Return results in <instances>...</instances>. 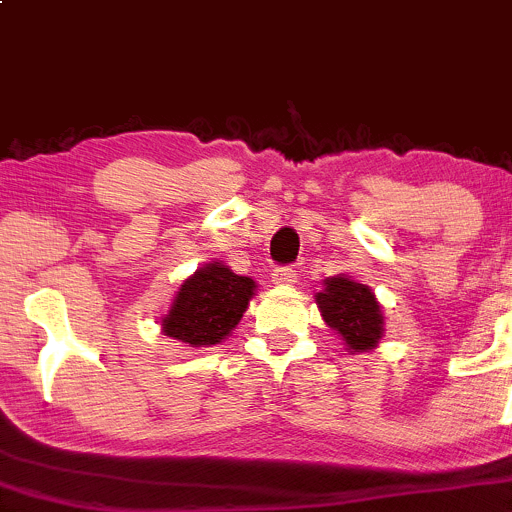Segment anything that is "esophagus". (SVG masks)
<instances>
[{
    "instance_id": "obj_1",
    "label": "esophagus",
    "mask_w": 512,
    "mask_h": 512,
    "mask_svg": "<svg viewBox=\"0 0 512 512\" xmlns=\"http://www.w3.org/2000/svg\"><path fill=\"white\" fill-rule=\"evenodd\" d=\"M271 281L278 283V286H291V283L298 281V273L291 266H276L271 273Z\"/></svg>"
}]
</instances>
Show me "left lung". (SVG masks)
<instances>
[{
	"instance_id": "obj_1",
	"label": "left lung",
	"mask_w": 512,
	"mask_h": 512,
	"mask_svg": "<svg viewBox=\"0 0 512 512\" xmlns=\"http://www.w3.org/2000/svg\"><path fill=\"white\" fill-rule=\"evenodd\" d=\"M315 300L325 323L345 337L350 350H372L377 345L384 323L382 310L370 288L337 276L325 281V291L318 293Z\"/></svg>"
}]
</instances>
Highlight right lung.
Here are the masks:
<instances>
[{
	"label": "right lung",
	"instance_id": "add662e5",
	"mask_svg": "<svg viewBox=\"0 0 512 512\" xmlns=\"http://www.w3.org/2000/svg\"><path fill=\"white\" fill-rule=\"evenodd\" d=\"M254 288L251 278L236 276L221 263H207L182 283L162 318V333L189 347L217 345L239 325Z\"/></svg>",
	"mask_w": 512,
	"mask_h": 512
}]
</instances>
